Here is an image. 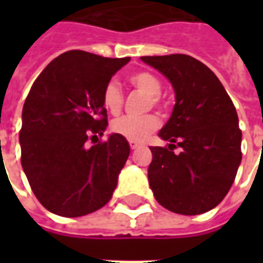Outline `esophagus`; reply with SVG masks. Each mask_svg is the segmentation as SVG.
Wrapping results in <instances>:
<instances>
[{
    "instance_id": "1",
    "label": "esophagus",
    "mask_w": 263,
    "mask_h": 263,
    "mask_svg": "<svg viewBox=\"0 0 263 263\" xmlns=\"http://www.w3.org/2000/svg\"><path fill=\"white\" fill-rule=\"evenodd\" d=\"M129 146H131V149H132V151H134V149L139 148L141 145H139V143H138V142H134V141H129Z\"/></svg>"
}]
</instances>
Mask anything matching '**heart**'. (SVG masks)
<instances>
[{
  "mask_svg": "<svg viewBox=\"0 0 263 263\" xmlns=\"http://www.w3.org/2000/svg\"><path fill=\"white\" fill-rule=\"evenodd\" d=\"M129 83L135 88L149 96L152 104H158V97L162 91V84L156 76L149 71H138L129 76ZM122 103H124V96L118 83L108 81L103 90L104 108L109 111L111 114H117L122 108ZM158 126H159V120L152 114L143 115V117L124 115L112 121L111 129L129 141L142 142Z\"/></svg>",
  "mask_w": 263,
  "mask_h": 263,
  "instance_id": "b5f03b06",
  "label": "heart"
}]
</instances>
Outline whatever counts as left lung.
I'll return each mask as SVG.
<instances>
[{"instance_id": "8db88e82", "label": "left lung", "mask_w": 263, "mask_h": 263, "mask_svg": "<svg viewBox=\"0 0 263 263\" xmlns=\"http://www.w3.org/2000/svg\"><path fill=\"white\" fill-rule=\"evenodd\" d=\"M171 81L176 104L159 131L169 148L151 146L149 186L156 201L183 215L203 214L222 201L241 163L242 132L217 76L187 54L143 56ZM175 143L182 148L175 154Z\"/></svg>"}]
</instances>
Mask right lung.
Wrapping results in <instances>:
<instances>
[{"instance_id":"add662e5","label":"right lung","mask_w":263,"mask_h":263,"mask_svg":"<svg viewBox=\"0 0 263 263\" xmlns=\"http://www.w3.org/2000/svg\"><path fill=\"white\" fill-rule=\"evenodd\" d=\"M129 60L69 50L31 87L22 108L21 163L33 194L50 213L81 217L112 197L129 143L118 134L92 146L86 142L107 129L103 90Z\"/></svg>"}]
</instances>
